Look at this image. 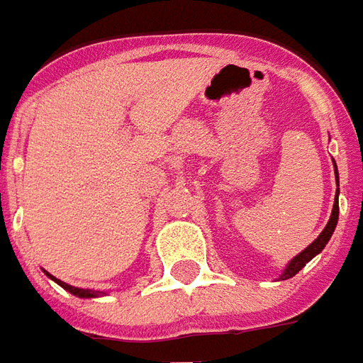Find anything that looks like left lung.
<instances>
[{
    "label": "left lung",
    "mask_w": 363,
    "mask_h": 363,
    "mask_svg": "<svg viewBox=\"0 0 363 363\" xmlns=\"http://www.w3.org/2000/svg\"><path fill=\"white\" fill-rule=\"evenodd\" d=\"M335 173H336V182H338V171H336V163H335ZM336 223H338V190H336V202L335 206H333V213H330V220H328L327 228L320 231V235L313 241L305 251H301L297 257H294V259L289 260L288 267H286V270L281 272L280 280H288V278H291V276H296L301 268L309 262V260L313 259V257H317L323 249H325V245L328 243V239L333 237V231H335Z\"/></svg>",
    "instance_id": "obj_1"
}]
</instances>
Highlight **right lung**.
<instances>
[{
    "label": "right lung",
    "instance_id": "add662e5",
    "mask_svg": "<svg viewBox=\"0 0 363 363\" xmlns=\"http://www.w3.org/2000/svg\"><path fill=\"white\" fill-rule=\"evenodd\" d=\"M46 276H48V278H52V280L56 281V284H60V286H62V288H64V289H67L69 294H74V296H77V297H99V296H106L104 291H95V289H83V288H75V286H69V284H66V281L58 280V278H54V276H52V274H48V272H46Z\"/></svg>",
    "mask_w": 363,
    "mask_h": 363
}]
</instances>
